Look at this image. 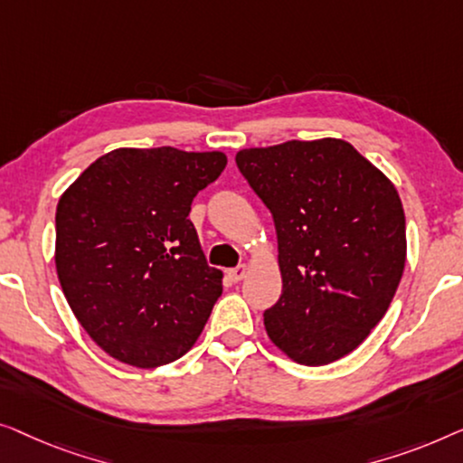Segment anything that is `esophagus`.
Segmentation results:
<instances>
[{"mask_svg":"<svg viewBox=\"0 0 463 463\" xmlns=\"http://www.w3.org/2000/svg\"><path fill=\"white\" fill-rule=\"evenodd\" d=\"M245 275H247V266H243V264L237 266V269L229 270V277H231V281H232V283H239V281H243Z\"/></svg>","mask_w":463,"mask_h":463,"instance_id":"34e87169","label":"esophagus"}]
</instances>
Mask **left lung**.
<instances>
[{
	"label": "left lung",
	"instance_id": "left-lung-1",
	"mask_svg": "<svg viewBox=\"0 0 463 463\" xmlns=\"http://www.w3.org/2000/svg\"><path fill=\"white\" fill-rule=\"evenodd\" d=\"M237 167L275 220L283 291L266 334L296 363H334L386 315L407 256L392 182L348 142L243 148Z\"/></svg>",
	"mask_w": 463,
	"mask_h": 463
}]
</instances>
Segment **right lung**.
<instances>
[{
	"label": "right lung",
	"instance_id": "obj_1",
	"mask_svg": "<svg viewBox=\"0 0 463 463\" xmlns=\"http://www.w3.org/2000/svg\"><path fill=\"white\" fill-rule=\"evenodd\" d=\"M226 167L224 153L115 148L58 201L64 298L113 359L153 369L186 354L222 294L188 213Z\"/></svg>",
	"mask_w": 463,
	"mask_h": 463
}]
</instances>
